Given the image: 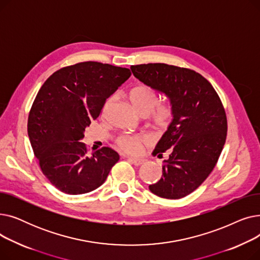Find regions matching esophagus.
I'll list each match as a JSON object with an SVG mask.
<instances>
[{
  "mask_svg": "<svg viewBox=\"0 0 260 260\" xmlns=\"http://www.w3.org/2000/svg\"><path fill=\"white\" fill-rule=\"evenodd\" d=\"M125 158H127L133 165L135 166H141L143 165V163H145V159H140V158H134V157H128V156H125Z\"/></svg>",
  "mask_w": 260,
  "mask_h": 260,
  "instance_id": "1",
  "label": "esophagus"
}]
</instances>
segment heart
<instances>
[{
  "mask_svg": "<svg viewBox=\"0 0 260 260\" xmlns=\"http://www.w3.org/2000/svg\"><path fill=\"white\" fill-rule=\"evenodd\" d=\"M128 100L139 115H151L153 123L157 126H167L173 119L174 109L172 104L168 101L157 103L158 94L149 85L138 84L134 86L128 91ZM111 101L112 99H109L107 104ZM146 140L144 136L124 135L117 140V143L123 151L131 154H138Z\"/></svg>",
  "mask_w": 260,
  "mask_h": 260,
  "instance_id": "obj_1",
  "label": "heart"
}]
</instances>
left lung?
Listing matches in <instances>:
<instances>
[{"mask_svg":"<svg viewBox=\"0 0 260 260\" xmlns=\"http://www.w3.org/2000/svg\"><path fill=\"white\" fill-rule=\"evenodd\" d=\"M131 70L144 84L166 93L174 109L153 152L158 157L169 152V159L149 190L162 198H183L208 178L221 154L228 131L221 100L206 78L188 68L148 63Z\"/></svg>","mask_w":260,"mask_h":260,"instance_id":"obj_1","label":"left lung"}]
</instances>
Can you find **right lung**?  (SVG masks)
<instances>
[{"mask_svg": "<svg viewBox=\"0 0 260 260\" xmlns=\"http://www.w3.org/2000/svg\"><path fill=\"white\" fill-rule=\"evenodd\" d=\"M128 68L81 62L53 73L30 108L27 132L41 171L70 195L85 194L104 183L119 155L111 147L88 154L82 142L107 98L131 77Z\"/></svg>", "mask_w": 260, "mask_h": 260, "instance_id": "right-lung-1", "label": "right lung"}]
</instances>
